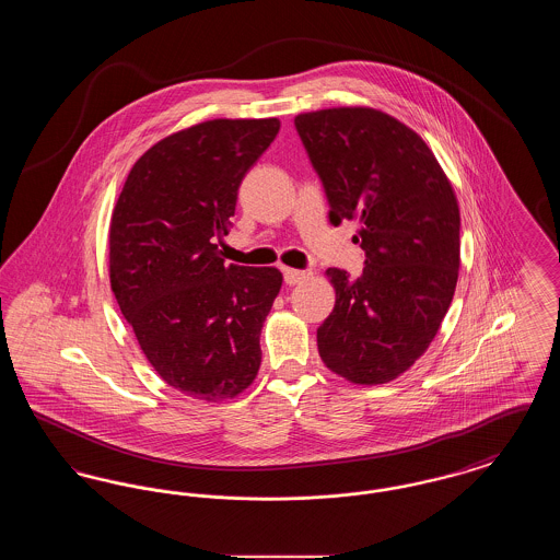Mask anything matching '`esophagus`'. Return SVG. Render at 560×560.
I'll return each instance as SVG.
<instances>
[{
    "label": "esophagus",
    "mask_w": 560,
    "mask_h": 560,
    "mask_svg": "<svg viewBox=\"0 0 560 560\" xmlns=\"http://www.w3.org/2000/svg\"><path fill=\"white\" fill-rule=\"evenodd\" d=\"M308 277L306 270H295V268H283V279L288 285H295V283H302L304 279Z\"/></svg>",
    "instance_id": "1"
}]
</instances>
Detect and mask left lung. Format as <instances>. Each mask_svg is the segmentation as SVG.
Here are the masks:
<instances>
[{"instance_id": "obj_1", "label": "left lung", "mask_w": 560, "mask_h": 560, "mask_svg": "<svg viewBox=\"0 0 560 560\" xmlns=\"http://www.w3.org/2000/svg\"><path fill=\"white\" fill-rule=\"evenodd\" d=\"M329 201V222L357 220V279L327 268L336 304L317 329L323 363L352 384H386L434 340L459 270V208L427 142L370 107L293 119Z\"/></svg>"}]
</instances>
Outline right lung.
<instances>
[{"mask_svg": "<svg viewBox=\"0 0 560 560\" xmlns=\"http://www.w3.org/2000/svg\"><path fill=\"white\" fill-rule=\"evenodd\" d=\"M281 121L212 119L133 163L108 229L110 290L144 357L192 399H235L262 361L277 268L226 265L220 245L247 170Z\"/></svg>", "mask_w": 560, "mask_h": 560, "instance_id": "right-lung-1", "label": "right lung"}]
</instances>
